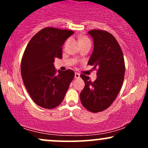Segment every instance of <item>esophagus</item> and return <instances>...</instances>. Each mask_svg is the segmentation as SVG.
<instances>
[{"instance_id":"1","label":"esophagus","mask_w":148,"mask_h":148,"mask_svg":"<svg viewBox=\"0 0 148 148\" xmlns=\"http://www.w3.org/2000/svg\"><path fill=\"white\" fill-rule=\"evenodd\" d=\"M74 78H75V79H79V78H80V74H79V73H77V72L75 73V75H74Z\"/></svg>"}]
</instances>
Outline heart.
<instances>
[{
  "label": "heart",
  "instance_id": "heart-1",
  "mask_svg": "<svg viewBox=\"0 0 148 148\" xmlns=\"http://www.w3.org/2000/svg\"><path fill=\"white\" fill-rule=\"evenodd\" d=\"M87 40H89V39H88L87 37H86V36L79 37V42H80V43H82V42L87 41Z\"/></svg>",
  "mask_w": 148,
  "mask_h": 148
}]
</instances>
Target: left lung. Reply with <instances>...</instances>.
<instances>
[{
	"label": "left lung",
	"mask_w": 148,
	"mask_h": 148,
	"mask_svg": "<svg viewBox=\"0 0 148 148\" xmlns=\"http://www.w3.org/2000/svg\"><path fill=\"white\" fill-rule=\"evenodd\" d=\"M94 41V50L88 65L97 69V79L81 74L85 87L80 94L81 103L92 113L104 111L118 96L125 77V60L121 47L112 34L102 30L88 31Z\"/></svg>",
	"instance_id": "obj_1"
}]
</instances>
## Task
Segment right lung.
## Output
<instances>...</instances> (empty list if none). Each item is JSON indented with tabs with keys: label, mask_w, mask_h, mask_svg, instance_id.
<instances>
[{
	"label": "right lung",
	"mask_w": 148,
	"mask_h": 148,
	"mask_svg": "<svg viewBox=\"0 0 148 148\" xmlns=\"http://www.w3.org/2000/svg\"><path fill=\"white\" fill-rule=\"evenodd\" d=\"M72 30L47 27L35 34L23 54L21 73L23 84L34 102L51 109L60 104L74 77L72 69L56 71V58H62V45Z\"/></svg>",
	"instance_id": "add662e5"
}]
</instances>
